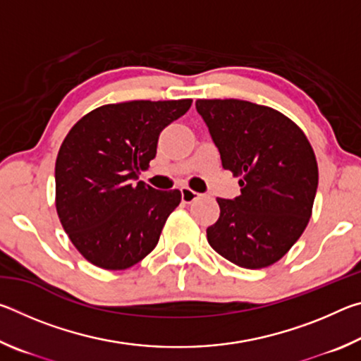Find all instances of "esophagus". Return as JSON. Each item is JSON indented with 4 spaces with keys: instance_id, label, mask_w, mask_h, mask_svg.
Listing matches in <instances>:
<instances>
[{
    "instance_id": "1",
    "label": "esophagus",
    "mask_w": 361,
    "mask_h": 361,
    "mask_svg": "<svg viewBox=\"0 0 361 361\" xmlns=\"http://www.w3.org/2000/svg\"><path fill=\"white\" fill-rule=\"evenodd\" d=\"M199 197H200V194L192 191L191 188H188V186L181 188V200L185 204H191V202H194V200H197Z\"/></svg>"
}]
</instances>
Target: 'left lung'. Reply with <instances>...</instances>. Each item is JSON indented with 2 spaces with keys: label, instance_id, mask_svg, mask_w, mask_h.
Masks as SVG:
<instances>
[{
  "label": "left lung",
  "instance_id": "left-lung-1",
  "mask_svg": "<svg viewBox=\"0 0 361 361\" xmlns=\"http://www.w3.org/2000/svg\"><path fill=\"white\" fill-rule=\"evenodd\" d=\"M240 195L216 199L210 247L234 264L262 269L288 253L312 215L319 167L304 132L277 109L235 99L195 102Z\"/></svg>",
  "mask_w": 361,
  "mask_h": 361
}]
</instances>
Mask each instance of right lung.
<instances>
[{
    "mask_svg": "<svg viewBox=\"0 0 361 361\" xmlns=\"http://www.w3.org/2000/svg\"><path fill=\"white\" fill-rule=\"evenodd\" d=\"M191 103H111L82 116L66 133L56 161V209L73 245L94 266L122 271L157 245L181 192L137 180L156 157L161 132Z\"/></svg>",
    "mask_w": 361,
    "mask_h": 361,
    "instance_id": "obj_1",
    "label": "right lung"
}]
</instances>
